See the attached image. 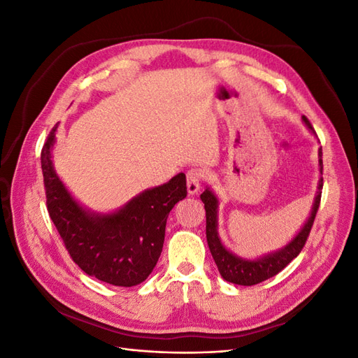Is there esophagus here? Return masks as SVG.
Instances as JSON below:
<instances>
[{
  "instance_id": "34e87169",
  "label": "esophagus",
  "mask_w": 358,
  "mask_h": 358,
  "mask_svg": "<svg viewBox=\"0 0 358 358\" xmlns=\"http://www.w3.org/2000/svg\"><path fill=\"white\" fill-rule=\"evenodd\" d=\"M204 180V171L201 169L192 167L187 173V185H188V194L194 196L200 189L201 182Z\"/></svg>"
}]
</instances>
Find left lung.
<instances>
[{"mask_svg": "<svg viewBox=\"0 0 358 358\" xmlns=\"http://www.w3.org/2000/svg\"><path fill=\"white\" fill-rule=\"evenodd\" d=\"M303 121H305L309 129H312V133H315V129H313L306 116H303ZM318 155H320V166L322 171L321 149ZM321 189H322V179L320 180L318 196L315 197V203H313L312 213L305 227L301 229V231L296 236V239H292V242L288 243V246H285L284 249H280V251L266 255L263 258L254 259V262L236 257L222 246L218 233H216V209H218V200H216L212 191L206 189L200 196L201 201L204 203V210H206V239H208L210 254L215 259L216 266H218L221 276L225 280H229V282L251 287L278 275L280 270L285 268L292 259L301 252L303 246L306 245V241L312 230V225H313V221H315V216L321 203Z\"/></svg>", "mask_w": 358, "mask_h": 358, "instance_id": "left-lung-1", "label": "left lung"}]
</instances>
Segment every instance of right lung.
<instances>
[{
	"label": "right lung",
	"instance_id": "right-lung-1",
	"mask_svg": "<svg viewBox=\"0 0 358 358\" xmlns=\"http://www.w3.org/2000/svg\"><path fill=\"white\" fill-rule=\"evenodd\" d=\"M57 125L41 149V170L50 220L73 262L85 273L116 287L137 285L150 275L162 251L170 210L187 197L183 173L148 189L112 215H92L76 203L52 167Z\"/></svg>",
	"mask_w": 358,
	"mask_h": 358
}]
</instances>
